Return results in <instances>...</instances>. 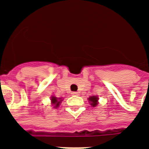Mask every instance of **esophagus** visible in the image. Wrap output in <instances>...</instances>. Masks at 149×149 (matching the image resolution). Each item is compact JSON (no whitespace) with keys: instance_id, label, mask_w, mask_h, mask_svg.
Listing matches in <instances>:
<instances>
[{"instance_id":"1","label":"esophagus","mask_w":149,"mask_h":149,"mask_svg":"<svg viewBox=\"0 0 149 149\" xmlns=\"http://www.w3.org/2000/svg\"><path fill=\"white\" fill-rule=\"evenodd\" d=\"M72 94L73 95H78V93H77V92H73Z\"/></svg>"}]
</instances>
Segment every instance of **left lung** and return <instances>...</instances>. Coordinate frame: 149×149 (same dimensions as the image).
<instances>
[{"label": "left lung", "mask_w": 149, "mask_h": 149, "mask_svg": "<svg viewBox=\"0 0 149 149\" xmlns=\"http://www.w3.org/2000/svg\"><path fill=\"white\" fill-rule=\"evenodd\" d=\"M89 101L91 102V105L93 107H95L96 105L98 104V96L93 95V96H90L89 98H88Z\"/></svg>", "instance_id": "left-lung-1"}]
</instances>
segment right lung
Masks as SVG:
<instances>
[{
	"label": "right lung",
	"mask_w": 149,
	"mask_h": 149,
	"mask_svg": "<svg viewBox=\"0 0 149 149\" xmlns=\"http://www.w3.org/2000/svg\"><path fill=\"white\" fill-rule=\"evenodd\" d=\"M61 101V98H57L56 97H55V96H51V103L54 105V108H56V107H58L60 106V104Z\"/></svg>",
	"instance_id": "right-lung-1"
}]
</instances>
